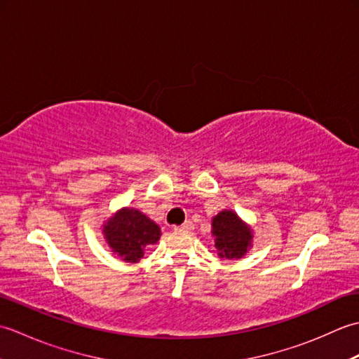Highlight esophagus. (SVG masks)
Returning <instances> with one entry per match:
<instances>
[{
	"label": "esophagus",
	"mask_w": 359,
	"mask_h": 359,
	"mask_svg": "<svg viewBox=\"0 0 359 359\" xmlns=\"http://www.w3.org/2000/svg\"><path fill=\"white\" fill-rule=\"evenodd\" d=\"M193 228H194V224L191 222V220H187L185 224H182V225H179V226H175L174 230H177V231H187V233H189V231H193Z\"/></svg>",
	"instance_id": "1"
}]
</instances>
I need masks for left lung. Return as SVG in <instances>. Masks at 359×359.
<instances>
[{"instance_id":"obj_1","label":"left lung","mask_w":359,"mask_h":359,"mask_svg":"<svg viewBox=\"0 0 359 359\" xmlns=\"http://www.w3.org/2000/svg\"><path fill=\"white\" fill-rule=\"evenodd\" d=\"M212 236L220 257L239 259L251 243L250 228L233 211H222L212 219Z\"/></svg>"}]
</instances>
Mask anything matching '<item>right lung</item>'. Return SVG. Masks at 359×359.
<instances>
[{
  "label": "right lung",
  "instance_id": "right-lung-1",
  "mask_svg": "<svg viewBox=\"0 0 359 359\" xmlns=\"http://www.w3.org/2000/svg\"><path fill=\"white\" fill-rule=\"evenodd\" d=\"M104 238L114 253L126 262H137L144 256V248L160 239V228L134 208L120 210L103 226Z\"/></svg>",
  "mask_w": 359,
  "mask_h": 359
}]
</instances>
